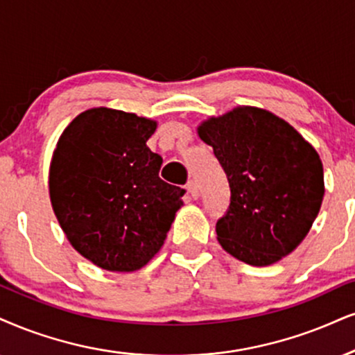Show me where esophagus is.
Masks as SVG:
<instances>
[{"mask_svg": "<svg viewBox=\"0 0 355 355\" xmlns=\"http://www.w3.org/2000/svg\"><path fill=\"white\" fill-rule=\"evenodd\" d=\"M187 192L192 196L194 199L199 198V187H198V182L196 181H189L187 182Z\"/></svg>", "mask_w": 355, "mask_h": 355, "instance_id": "obj_1", "label": "esophagus"}]
</instances>
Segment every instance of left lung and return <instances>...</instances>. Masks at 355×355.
I'll return each instance as SVG.
<instances>
[{
  "instance_id": "8db88e82",
  "label": "left lung",
  "mask_w": 355,
  "mask_h": 355,
  "mask_svg": "<svg viewBox=\"0 0 355 355\" xmlns=\"http://www.w3.org/2000/svg\"><path fill=\"white\" fill-rule=\"evenodd\" d=\"M225 171L230 204L218 243L237 260L268 266L303 242L324 198L316 150L268 110L237 107L198 128Z\"/></svg>"
}]
</instances>
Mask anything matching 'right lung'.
I'll return each mask as SVG.
<instances>
[{"label": "right lung", "mask_w": 355, "mask_h": 355, "mask_svg": "<svg viewBox=\"0 0 355 355\" xmlns=\"http://www.w3.org/2000/svg\"><path fill=\"white\" fill-rule=\"evenodd\" d=\"M156 121L113 108L82 112L52 155L49 196L65 237L92 263L137 271L163 247L184 189L159 178L146 141Z\"/></svg>", "instance_id": "right-lung-1"}]
</instances>
